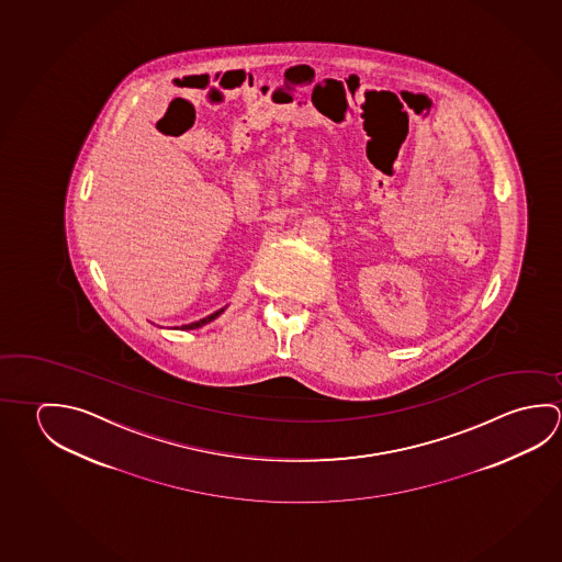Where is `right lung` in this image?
<instances>
[{"label":"right lung","mask_w":562,"mask_h":562,"mask_svg":"<svg viewBox=\"0 0 562 562\" xmlns=\"http://www.w3.org/2000/svg\"><path fill=\"white\" fill-rule=\"evenodd\" d=\"M225 312V307L223 310H217L215 314L207 315V317H203V319H199V322H193V324L188 325H181V329H198V327H201V325L209 324V322H213L215 317H218V315L223 314Z\"/></svg>","instance_id":"right-lung-1"}]
</instances>
